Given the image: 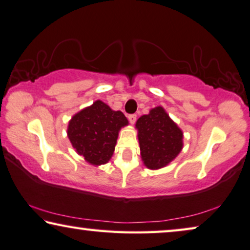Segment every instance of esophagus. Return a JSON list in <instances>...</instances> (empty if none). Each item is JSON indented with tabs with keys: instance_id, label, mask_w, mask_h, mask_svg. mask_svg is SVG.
Returning a JSON list of instances; mask_svg holds the SVG:
<instances>
[{
	"instance_id": "34e87169",
	"label": "esophagus",
	"mask_w": 250,
	"mask_h": 250,
	"mask_svg": "<svg viewBox=\"0 0 250 250\" xmlns=\"http://www.w3.org/2000/svg\"><path fill=\"white\" fill-rule=\"evenodd\" d=\"M128 119H129L130 124L133 125L136 122V120H137V115L136 114H129L128 115Z\"/></svg>"
}]
</instances>
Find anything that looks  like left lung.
<instances>
[{
    "label": "left lung",
    "instance_id": "obj_1",
    "mask_svg": "<svg viewBox=\"0 0 250 250\" xmlns=\"http://www.w3.org/2000/svg\"><path fill=\"white\" fill-rule=\"evenodd\" d=\"M140 154L148 168L167 165L182 148V131L171 120L163 107L150 110L137 120Z\"/></svg>",
    "mask_w": 250,
    "mask_h": 250
}]
</instances>
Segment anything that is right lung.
<instances>
[{
  "label": "right lung",
  "mask_w": 250,
  "mask_h": 250,
  "mask_svg": "<svg viewBox=\"0 0 250 250\" xmlns=\"http://www.w3.org/2000/svg\"><path fill=\"white\" fill-rule=\"evenodd\" d=\"M128 125L120 111L111 110L102 101L73 115L68 137L73 148L94 165L106 163L114 152L119 130Z\"/></svg>",
  "instance_id": "add662e5"
}]
</instances>
